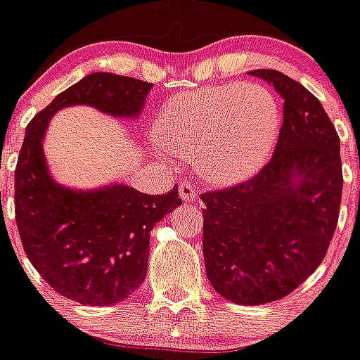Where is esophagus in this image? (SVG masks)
<instances>
[{"label": "esophagus", "mask_w": 360, "mask_h": 360, "mask_svg": "<svg viewBox=\"0 0 360 360\" xmlns=\"http://www.w3.org/2000/svg\"><path fill=\"white\" fill-rule=\"evenodd\" d=\"M179 193H181V198H183L184 202H191V200H195V198L198 197L200 190H198L195 184L188 183V181H181V183H179Z\"/></svg>", "instance_id": "1"}]
</instances>
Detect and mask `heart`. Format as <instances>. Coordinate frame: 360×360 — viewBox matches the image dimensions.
Returning a JSON list of instances; mask_svg holds the SVG:
<instances>
[{
  "label": "heart",
  "mask_w": 360,
  "mask_h": 360,
  "mask_svg": "<svg viewBox=\"0 0 360 360\" xmlns=\"http://www.w3.org/2000/svg\"><path fill=\"white\" fill-rule=\"evenodd\" d=\"M281 130L277 97L259 83L203 86L170 99L157 118L158 139L193 160L205 179H248L274 153Z\"/></svg>",
  "instance_id": "heart-1"
}]
</instances>
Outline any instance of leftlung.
<instances>
[{
    "mask_svg": "<svg viewBox=\"0 0 360 360\" xmlns=\"http://www.w3.org/2000/svg\"><path fill=\"white\" fill-rule=\"evenodd\" d=\"M281 94L284 122L254 177L202 195L207 278L228 301L288 296L324 259L340 216V137L317 97L275 69H254Z\"/></svg>",
    "mask_w": 360,
    "mask_h": 360,
    "instance_id": "8db88e82",
    "label": "left lung"
}]
</instances>
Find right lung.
I'll list each match as a JSON object with an SVG mask.
<instances>
[{"instance_id": "obj_1", "label": "right lung", "mask_w": 360, "mask_h": 360, "mask_svg": "<svg viewBox=\"0 0 360 360\" xmlns=\"http://www.w3.org/2000/svg\"><path fill=\"white\" fill-rule=\"evenodd\" d=\"M153 85L92 72L64 90L29 122L15 169V221L32 266L63 296L90 307L127 300L144 282L150 231L183 200L174 186L146 195L127 184L69 190L52 179L43 137L53 112L86 104L116 116L141 115Z\"/></svg>"}]
</instances>
